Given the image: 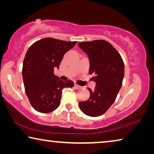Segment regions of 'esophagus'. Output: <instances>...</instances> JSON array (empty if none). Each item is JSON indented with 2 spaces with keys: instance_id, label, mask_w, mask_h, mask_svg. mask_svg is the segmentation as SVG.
<instances>
[{
  "instance_id": "34e87169",
  "label": "esophagus",
  "mask_w": 154,
  "mask_h": 154,
  "mask_svg": "<svg viewBox=\"0 0 154 154\" xmlns=\"http://www.w3.org/2000/svg\"><path fill=\"white\" fill-rule=\"evenodd\" d=\"M75 88L76 89H80V88H82V86H80L77 84H75Z\"/></svg>"
}]
</instances>
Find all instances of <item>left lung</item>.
Segmentation results:
<instances>
[{
    "instance_id": "1",
    "label": "left lung",
    "mask_w": 154,
    "mask_h": 154,
    "mask_svg": "<svg viewBox=\"0 0 154 154\" xmlns=\"http://www.w3.org/2000/svg\"><path fill=\"white\" fill-rule=\"evenodd\" d=\"M89 59V72L94 75L96 88L89 100L79 102L80 110L86 115H102L113 104L121 89L125 75V65L121 54L108 42L103 40L78 43Z\"/></svg>"
}]
</instances>
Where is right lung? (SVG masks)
Listing matches in <instances>:
<instances>
[{
	"mask_svg": "<svg viewBox=\"0 0 154 154\" xmlns=\"http://www.w3.org/2000/svg\"><path fill=\"white\" fill-rule=\"evenodd\" d=\"M76 43L46 38L35 42L27 50L22 75L26 94L36 111H54L60 106L63 89L74 86L72 81L63 82L54 75V69L59 68L64 54Z\"/></svg>",
	"mask_w": 154,
	"mask_h": 154,
	"instance_id": "1",
	"label": "right lung"
}]
</instances>
